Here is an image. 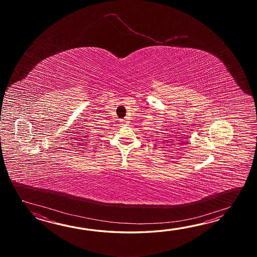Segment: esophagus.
Listing matches in <instances>:
<instances>
[{
  "mask_svg": "<svg viewBox=\"0 0 257 257\" xmlns=\"http://www.w3.org/2000/svg\"><path fill=\"white\" fill-rule=\"evenodd\" d=\"M126 119H121L120 125L121 126H126Z\"/></svg>",
  "mask_w": 257,
  "mask_h": 257,
  "instance_id": "1",
  "label": "esophagus"
}]
</instances>
